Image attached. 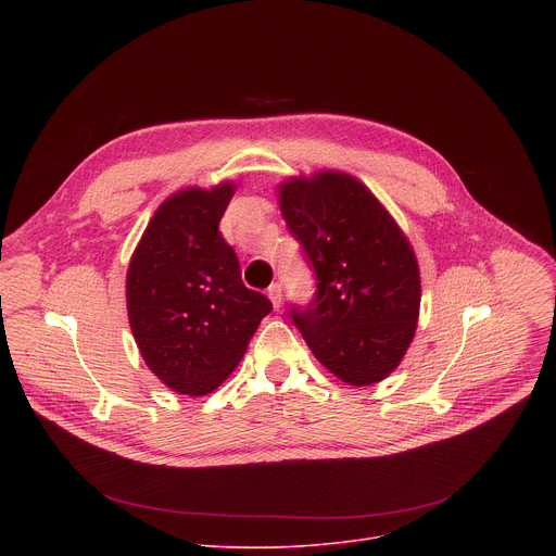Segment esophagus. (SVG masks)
I'll list each match as a JSON object with an SVG mask.
<instances>
[{"mask_svg": "<svg viewBox=\"0 0 556 556\" xmlns=\"http://www.w3.org/2000/svg\"><path fill=\"white\" fill-rule=\"evenodd\" d=\"M268 299L273 301L275 307H281V283L275 281L268 286Z\"/></svg>", "mask_w": 556, "mask_h": 556, "instance_id": "1", "label": "esophagus"}]
</instances>
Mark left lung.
I'll return each mask as SVG.
<instances>
[{
  "instance_id": "obj_1",
  "label": "left lung",
  "mask_w": 556,
  "mask_h": 556,
  "mask_svg": "<svg viewBox=\"0 0 556 556\" xmlns=\"http://www.w3.org/2000/svg\"><path fill=\"white\" fill-rule=\"evenodd\" d=\"M279 206L319 281L305 307L292 305L294 326L343 382H380L418 328L420 270L405 232L363 182L341 172L279 185Z\"/></svg>"
}]
</instances>
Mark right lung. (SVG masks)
<instances>
[{
	"instance_id": "right-lung-1",
	"label": "right lung",
	"mask_w": 556,
	"mask_h": 556,
	"mask_svg": "<svg viewBox=\"0 0 556 556\" xmlns=\"http://www.w3.org/2000/svg\"><path fill=\"white\" fill-rule=\"evenodd\" d=\"M232 182L182 189L153 213L127 268V316L147 367L169 389L204 395L242 361L273 309L244 286L217 230Z\"/></svg>"
}]
</instances>
